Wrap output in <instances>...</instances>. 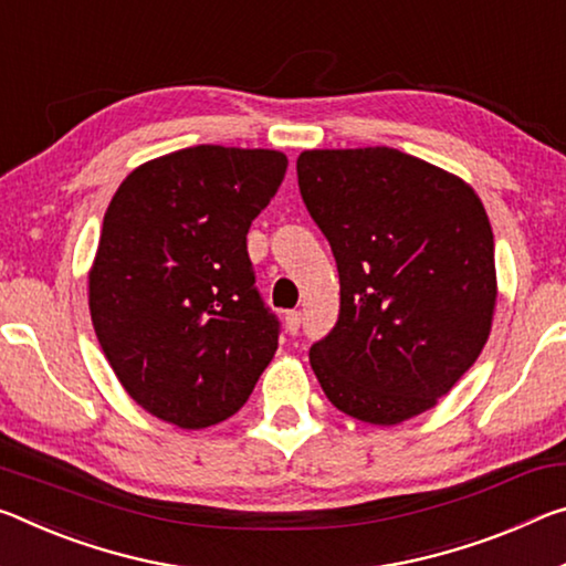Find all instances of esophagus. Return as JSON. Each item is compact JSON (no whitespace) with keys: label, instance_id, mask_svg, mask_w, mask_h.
I'll return each instance as SVG.
<instances>
[{"label":"esophagus","instance_id":"1","mask_svg":"<svg viewBox=\"0 0 566 566\" xmlns=\"http://www.w3.org/2000/svg\"><path fill=\"white\" fill-rule=\"evenodd\" d=\"M284 327H286V332H290V335H297L300 327H302V312H294V310L286 312Z\"/></svg>","mask_w":566,"mask_h":566}]
</instances>
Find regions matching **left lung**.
<instances>
[{
    "mask_svg": "<svg viewBox=\"0 0 566 566\" xmlns=\"http://www.w3.org/2000/svg\"><path fill=\"white\" fill-rule=\"evenodd\" d=\"M297 178L339 274L335 327L310 347L322 390L373 426L426 412L489 339L486 209L461 178L385 146L304 150Z\"/></svg>",
    "mask_w": 566,
    "mask_h": 566,
    "instance_id": "1",
    "label": "left lung"
}]
</instances>
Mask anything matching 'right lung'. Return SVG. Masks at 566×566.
I'll return each mask as SVG.
<instances>
[{
	"instance_id": "right-lung-1",
	"label": "right lung",
	"mask_w": 566,
	"mask_h": 566,
	"mask_svg": "<svg viewBox=\"0 0 566 566\" xmlns=\"http://www.w3.org/2000/svg\"><path fill=\"white\" fill-rule=\"evenodd\" d=\"M286 174L280 150L193 146L125 178L90 269V315L140 408L209 428L249 400L280 345L256 290L251 221Z\"/></svg>"
}]
</instances>
